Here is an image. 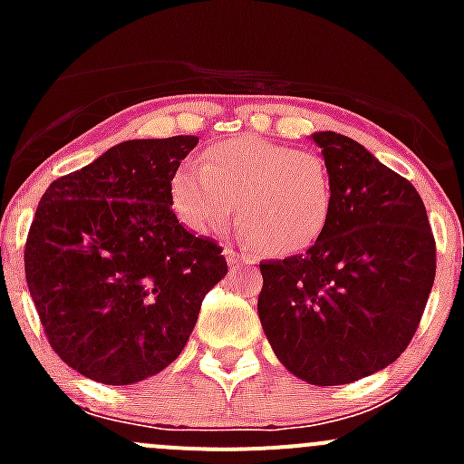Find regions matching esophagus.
I'll list each match as a JSON object with an SVG mask.
<instances>
[{
    "label": "esophagus",
    "instance_id": "obj_1",
    "mask_svg": "<svg viewBox=\"0 0 464 464\" xmlns=\"http://www.w3.org/2000/svg\"><path fill=\"white\" fill-rule=\"evenodd\" d=\"M224 256H227L228 265H237V262H251L249 258H245V254L236 251L233 246H227V249H224Z\"/></svg>",
    "mask_w": 464,
    "mask_h": 464
}]
</instances>
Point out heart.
I'll list each match as a JSON object with an SVG mask.
<instances>
[{
  "label": "heart",
  "instance_id": "1",
  "mask_svg": "<svg viewBox=\"0 0 464 464\" xmlns=\"http://www.w3.org/2000/svg\"><path fill=\"white\" fill-rule=\"evenodd\" d=\"M334 179L321 154L242 134L204 150L172 177V206L186 227L218 233L236 215L246 237L271 256L319 242L334 208Z\"/></svg>",
  "mask_w": 464,
  "mask_h": 464
}]
</instances>
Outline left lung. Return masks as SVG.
Masks as SVG:
<instances>
[{"mask_svg": "<svg viewBox=\"0 0 464 464\" xmlns=\"http://www.w3.org/2000/svg\"><path fill=\"white\" fill-rule=\"evenodd\" d=\"M312 139L334 179L330 224L305 254L260 262L258 314L289 372L341 386L411 343L433 287L435 237L409 179L343 134Z\"/></svg>", "mask_w": 464, "mask_h": 464, "instance_id": "obj_1", "label": "left lung"}]
</instances>
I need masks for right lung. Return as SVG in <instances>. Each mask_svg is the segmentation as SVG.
I'll list each match as a JSON object with an SVG mask.
<instances>
[{
    "mask_svg": "<svg viewBox=\"0 0 464 464\" xmlns=\"http://www.w3.org/2000/svg\"><path fill=\"white\" fill-rule=\"evenodd\" d=\"M198 141H123L37 204L24 245L31 298L55 354L93 382L161 372L227 276L222 246L172 213V177Z\"/></svg>",
    "mask_w": 464,
    "mask_h": 464,
    "instance_id": "right-lung-1",
    "label": "right lung"
}]
</instances>
